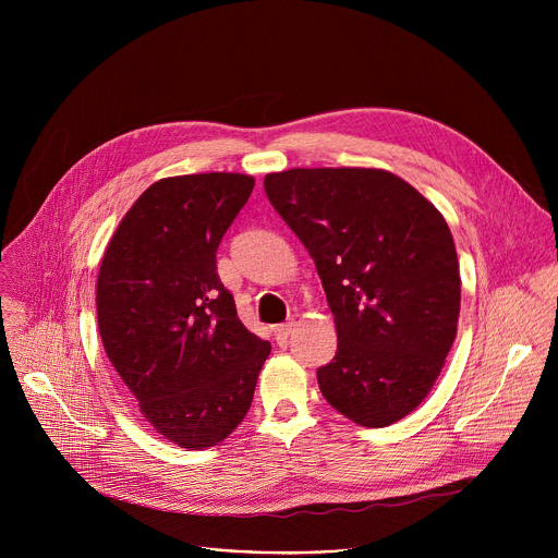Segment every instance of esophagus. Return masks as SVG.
Here are the masks:
<instances>
[{"label":"esophagus","mask_w":558,"mask_h":558,"mask_svg":"<svg viewBox=\"0 0 558 558\" xmlns=\"http://www.w3.org/2000/svg\"><path fill=\"white\" fill-rule=\"evenodd\" d=\"M291 331H293V323H284V325H278V327H274V336H276V342H278L280 347H282V344H287V340H289Z\"/></svg>","instance_id":"obj_1"}]
</instances>
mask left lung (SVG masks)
I'll use <instances>...</instances> for the list:
<instances>
[{
  "instance_id": "8db88e82",
  "label": "left lung",
  "mask_w": 558,
  "mask_h": 558,
  "mask_svg": "<svg viewBox=\"0 0 558 558\" xmlns=\"http://www.w3.org/2000/svg\"><path fill=\"white\" fill-rule=\"evenodd\" d=\"M265 192L320 274L338 353L317 368L325 400L381 428L435 386L457 336L461 278L441 211L377 168H293Z\"/></svg>"
}]
</instances>
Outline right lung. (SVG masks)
Wrapping results in <instances>:
<instances>
[{"label":"right lung","mask_w":558,"mask_h":558,"mask_svg":"<svg viewBox=\"0 0 558 558\" xmlns=\"http://www.w3.org/2000/svg\"><path fill=\"white\" fill-rule=\"evenodd\" d=\"M254 185V177L235 172L151 183L99 267L106 355L145 422L187 450L220 444L245 420L271 353L238 320L216 271L220 238Z\"/></svg>","instance_id":"add662e5"}]
</instances>
